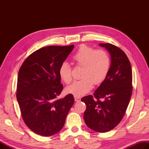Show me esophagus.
<instances>
[{
    "label": "esophagus",
    "mask_w": 149,
    "mask_h": 149,
    "mask_svg": "<svg viewBox=\"0 0 149 149\" xmlns=\"http://www.w3.org/2000/svg\"><path fill=\"white\" fill-rule=\"evenodd\" d=\"M74 98H75V102H79L80 101V100H81L80 97H77V96H75Z\"/></svg>",
    "instance_id": "esophagus-1"
}]
</instances>
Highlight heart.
Returning <instances> with one entry per match:
<instances>
[{
  "instance_id": "1",
  "label": "heart",
  "mask_w": 149,
  "mask_h": 149,
  "mask_svg": "<svg viewBox=\"0 0 149 149\" xmlns=\"http://www.w3.org/2000/svg\"><path fill=\"white\" fill-rule=\"evenodd\" d=\"M75 64L83 67L81 80L76 81L67 88V92L77 97L86 94L93 85H100L107 77L110 65V59L104 50H95L91 47L81 45L72 56ZM59 75L65 84L72 81V68L68 62H63L58 70Z\"/></svg>"
}]
</instances>
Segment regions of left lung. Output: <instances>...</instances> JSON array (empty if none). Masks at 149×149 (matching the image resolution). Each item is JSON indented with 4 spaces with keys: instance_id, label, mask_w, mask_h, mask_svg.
<instances>
[{
    "instance_id": "8db88e82",
    "label": "left lung",
    "mask_w": 149,
    "mask_h": 149,
    "mask_svg": "<svg viewBox=\"0 0 149 149\" xmlns=\"http://www.w3.org/2000/svg\"><path fill=\"white\" fill-rule=\"evenodd\" d=\"M110 54L111 64L107 77L93 95L83 97L86 104L85 122L97 132H109L119 124L132 94V70L125 52L115 45L100 43Z\"/></svg>"
}]
</instances>
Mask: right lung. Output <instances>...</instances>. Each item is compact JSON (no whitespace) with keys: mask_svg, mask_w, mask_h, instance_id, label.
Returning <instances> with one entry per match:
<instances>
[{"mask_svg":"<svg viewBox=\"0 0 149 149\" xmlns=\"http://www.w3.org/2000/svg\"><path fill=\"white\" fill-rule=\"evenodd\" d=\"M49 46L33 52L20 67L16 97L24 122L32 132L51 136L62 130L74 98L58 99L63 90L58 70L74 49Z\"/></svg>","mask_w":149,"mask_h":149,"instance_id":"1","label":"right lung"}]
</instances>
